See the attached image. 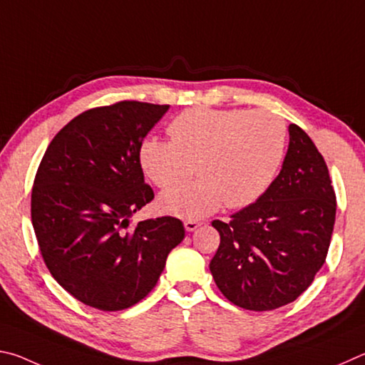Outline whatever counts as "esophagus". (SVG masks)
Returning a JSON list of instances; mask_svg holds the SVG:
<instances>
[{"label":"esophagus","instance_id":"34e87169","mask_svg":"<svg viewBox=\"0 0 365 365\" xmlns=\"http://www.w3.org/2000/svg\"><path fill=\"white\" fill-rule=\"evenodd\" d=\"M202 225L200 221H195V220H187V221H184V227H186V231L187 232H192V231H195L197 227H199Z\"/></svg>","mask_w":365,"mask_h":365}]
</instances>
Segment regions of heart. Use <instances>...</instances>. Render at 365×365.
<instances>
[{"label": "heart", "mask_w": 365, "mask_h": 365, "mask_svg": "<svg viewBox=\"0 0 365 365\" xmlns=\"http://www.w3.org/2000/svg\"><path fill=\"white\" fill-rule=\"evenodd\" d=\"M170 139L149 136L139 149L140 166L158 187H170L194 173L199 179L160 195L165 212L203 218L226 203L244 208L276 179L287 150L285 121L269 112L197 107L171 120Z\"/></svg>", "instance_id": "obj_1"}]
</instances>
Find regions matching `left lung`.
Listing matches in <instances>:
<instances>
[{"label": "left lung", "instance_id": "obj_1", "mask_svg": "<svg viewBox=\"0 0 365 365\" xmlns=\"http://www.w3.org/2000/svg\"><path fill=\"white\" fill-rule=\"evenodd\" d=\"M282 170L259 199L215 220L218 252L210 263L229 302L250 311L289 304L314 280L327 258L336 199L329 168L311 138L289 126Z\"/></svg>", "mask_w": 365, "mask_h": 365}]
</instances>
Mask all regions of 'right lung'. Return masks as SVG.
Here are the masks:
<instances>
[{
    "label": "right lung",
    "instance_id": "1",
    "mask_svg": "<svg viewBox=\"0 0 365 365\" xmlns=\"http://www.w3.org/2000/svg\"><path fill=\"white\" fill-rule=\"evenodd\" d=\"M170 106L123 101L80 113L56 134L36 171L31 222L49 272L101 311L140 302L184 239L182 222L131 216L153 199L139 149Z\"/></svg>",
    "mask_w": 365,
    "mask_h": 365
}]
</instances>
